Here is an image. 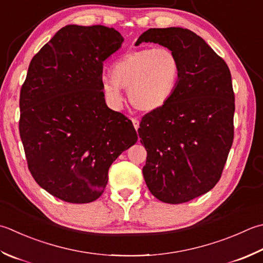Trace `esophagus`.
Here are the masks:
<instances>
[{
  "mask_svg": "<svg viewBox=\"0 0 263 263\" xmlns=\"http://www.w3.org/2000/svg\"><path fill=\"white\" fill-rule=\"evenodd\" d=\"M132 123H133V126H135V128H136V130H138V128H139V121L137 120V118H132Z\"/></svg>",
  "mask_w": 263,
  "mask_h": 263,
  "instance_id": "obj_1",
  "label": "esophagus"
}]
</instances>
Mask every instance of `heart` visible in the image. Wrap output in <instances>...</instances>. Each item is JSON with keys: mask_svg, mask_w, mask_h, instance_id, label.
Returning <instances> with one entry per match:
<instances>
[{"mask_svg": "<svg viewBox=\"0 0 263 263\" xmlns=\"http://www.w3.org/2000/svg\"><path fill=\"white\" fill-rule=\"evenodd\" d=\"M180 77L177 54L168 48L130 51L111 67V77H104L102 90L114 105L122 101L121 87L127 89L131 105L138 110L154 111L171 99Z\"/></svg>", "mask_w": 263, "mask_h": 263, "instance_id": "obj_1", "label": "heart"}]
</instances>
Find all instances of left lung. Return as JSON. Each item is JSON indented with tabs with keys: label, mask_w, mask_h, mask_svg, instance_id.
<instances>
[{
	"label": "left lung",
	"mask_w": 263,
	"mask_h": 263,
	"mask_svg": "<svg viewBox=\"0 0 263 263\" xmlns=\"http://www.w3.org/2000/svg\"><path fill=\"white\" fill-rule=\"evenodd\" d=\"M142 42L168 48L180 63L172 98L143 116L138 130L147 151L142 174L157 199L186 203L217 184L233 145L230 70L200 36L186 28H151L137 41Z\"/></svg>",
	"instance_id": "obj_1"
}]
</instances>
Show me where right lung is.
<instances>
[{"instance_id": "right-lung-1", "label": "right lung", "mask_w": 263, "mask_h": 263, "mask_svg": "<svg viewBox=\"0 0 263 263\" xmlns=\"http://www.w3.org/2000/svg\"><path fill=\"white\" fill-rule=\"evenodd\" d=\"M123 42L114 28L67 25L29 64L19 100L28 168L40 187L67 203L99 198L111 163L138 140L102 91V65Z\"/></svg>"}]
</instances>
